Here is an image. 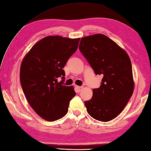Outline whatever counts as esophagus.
<instances>
[{"label":"esophagus","mask_w":151,"mask_h":151,"mask_svg":"<svg viewBox=\"0 0 151 151\" xmlns=\"http://www.w3.org/2000/svg\"><path fill=\"white\" fill-rule=\"evenodd\" d=\"M76 88V89H77V91L78 92V93L81 92V91L83 90V86H77Z\"/></svg>","instance_id":"34e87169"}]
</instances>
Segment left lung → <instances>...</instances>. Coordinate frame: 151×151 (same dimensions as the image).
<instances>
[{"instance_id":"obj_1","label":"left lung","mask_w":151,"mask_h":151,"mask_svg":"<svg viewBox=\"0 0 151 151\" xmlns=\"http://www.w3.org/2000/svg\"><path fill=\"white\" fill-rule=\"evenodd\" d=\"M81 53L94 70L103 76L100 88L93 89L84 105L93 118L108 122L123 111L134 89L131 60L126 52L108 37L95 34L83 37Z\"/></svg>"}]
</instances>
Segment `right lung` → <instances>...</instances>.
Here are the masks:
<instances>
[{
	"instance_id": "1",
	"label": "right lung",
	"mask_w": 151,
	"mask_h": 151,
	"mask_svg": "<svg viewBox=\"0 0 151 151\" xmlns=\"http://www.w3.org/2000/svg\"><path fill=\"white\" fill-rule=\"evenodd\" d=\"M80 38L47 36L37 42L24 57L20 82L31 107L42 119L55 121L66 115L76 93L73 86L63 85V68L76 51ZM58 77L63 80L58 82Z\"/></svg>"
}]
</instances>
